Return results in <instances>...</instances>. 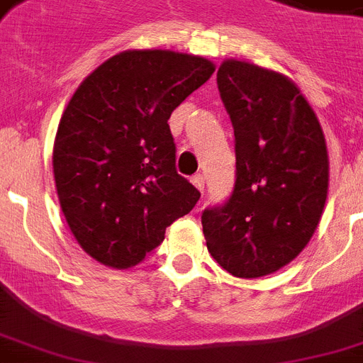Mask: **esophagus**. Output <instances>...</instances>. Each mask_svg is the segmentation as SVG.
Here are the masks:
<instances>
[{"mask_svg":"<svg viewBox=\"0 0 363 363\" xmlns=\"http://www.w3.org/2000/svg\"><path fill=\"white\" fill-rule=\"evenodd\" d=\"M192 182H194V186L198 188L199 192H203V188H205V177L203 175H194L192 177Z\"/></svg>","mask_w":363,"mask_h":363,"instance_id":"34e87169","label":"esophagus"}]
</instances>
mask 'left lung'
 <instances>
[{"label": "left lung", "instance_id": "1", "mask_svg": "<svg viewBox=\"0 0 363 363\" xmlns=\"http://www.w3.org/2000/svg\"><path fill=\"white\" fill-rule=\"evenodd\" d=\"M218 92L235 135V184L201 213L211 256L241 279L269 275L311 241L328 196L326 139L288 77L226 60Z\"/></svg>", "mask_w": 363, "mask_h": 363}]
</instances>
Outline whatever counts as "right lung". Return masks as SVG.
<instances>
[{
  "label": "right lung",
  "instance_id": "right-lung-1",
  "mask_svg": "<svg viewBox=\"0 0 363 363\" xmlns=\"http://www.w3.org/2000/svg\"><path fill=\"white\" fill-rule=\"evenodd\" d=\"M213 71L201 56L125 50L73 94L54 141V181L71 233L99 264L137 265L198 203V188L177 173L167 121Z\"/></svg>",
  "mask_w": 363,
  "mask_h": 363
}]
</instances>
